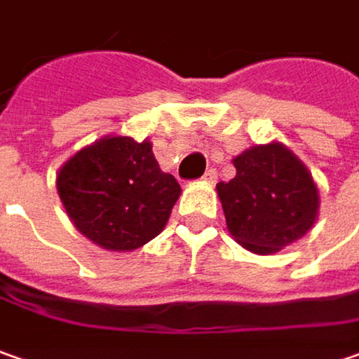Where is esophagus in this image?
Segmentation results:
<instances>
[{"mask_svg":"<svg viewBox=\"0 0 359 359\" xmlns=\"http://www.w3.org/2000/svg\"><path fill=\"white\" fill-rule=\"evenodd\" d=\"M203 180L209 182V184H215V180H217V170H215V168H209V170L203 175Z\"/></svg>","mask_w":359,"mask_h":359,"instance_id":"1","label":"esophagus"}]
</instances>
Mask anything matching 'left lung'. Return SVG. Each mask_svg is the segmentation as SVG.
<instances>
[{
  "instance_id": "left-lung-1",
  "label": "left lung",
  "mask_w": 359,
  "mask_h": 359,
  "mask_svg": "<svg viewBox=\"0 0 359 359\" xmlns=\"http://www.w3.org/2000/svg\"><path fill=\"white\" fill-rule=\"evenodd\" d=\"M235 179L217 184L229 233L247 251L273 255L316 225L320 189L291 150L273 140L233 158Z\"/></svg>"
}]
</instances>
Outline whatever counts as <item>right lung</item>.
Wrapping results in <instances>:
<instances>
[{
    "label": "right lung",
    "mask_w": 359,
    "mask_h": 359,
    "mask_svg": "<svg viewBox=\"0 0 359 359\" xmlns=\"http://www.w3.org/2000/svg\"><path fill=\"white\" fill-rule=\"evenodd\" d=\"M64 209L86 239L106 251H134L152 241L170 217L180 184L163 172L149 138L102 136L60 166Z\"/></svg>",
    "instance_id": "add662e5"
}]
</instances>
